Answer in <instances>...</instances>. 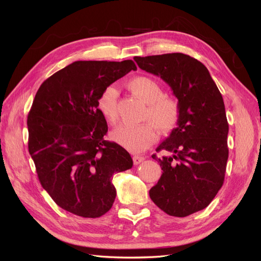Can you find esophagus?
<instances>
[{
	"instance_id": "obj_1",
	"label": "esophagus",
	"mask_w": 261,
	"mask_h": 261,
	"mask_svg": "<svg viewBox=\"0 0 261 261\" xmlns=\"http://www.w3.org/2000/svg\"><path fill=\"white\" fill-rule=\"evenodd\" d=\"M145 160V158L144 156H141V155H134L133 156V161H134V164H139V163H141Z\"/></svg>"
}]
</instances>
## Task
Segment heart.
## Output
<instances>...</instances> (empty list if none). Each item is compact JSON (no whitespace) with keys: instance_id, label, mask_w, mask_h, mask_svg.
<instances>
[{"instance_id":"1","label":"heart","mask_w":261,"mask_h":261,"mask_svg":"<svg viewBox=\"0 0 261 261\" xmlns=\"http://www.w3.org/2000/svg\"><path fill=\"white\" fill-rule=\"evenodd\" d=\"M129 89L148 105L144 116L145 121L152 122L158 130L169 132L175 127L179 118V106L175 99L164 94L163 87L152 78L138 76L128 83ZM118 90L110 85L100 93L98 99L99 111L108 122L117 118ZM152 123V124H153ZM151 123L137 126L120 125L114 128L111 139L130 152H141L154 143L156 134Z\"/></svg>"}]
</instances>
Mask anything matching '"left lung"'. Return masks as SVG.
<instances>
[{
  "label": "left lung",
  "instance_id": "obj_1",
  "mask_svg": "<svg viewBox=\"0 0 261 261\" xmlns=\"http://www.w3.org/2000/svg\"><path fill=\"white\" fill-rule=\"evenodd\" d=\"M134 60L143 70L162 78L178 100L177 126L156 148L169 155H152L163 172L149 195L168 215L187 217L209 206L223 185L228 124L222 94L207 67L189 55Z\"/></svg>",
  "mask_w": 261,
  "mask_h": 261
}]
</instances>
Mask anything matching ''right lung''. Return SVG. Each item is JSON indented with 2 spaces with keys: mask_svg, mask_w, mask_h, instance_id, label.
<instances>
[{
  "mask_svg": "<svg viewBox=\"0 0 261 261\" xmlns=\"http://www.w3.org/2000/svg\"><path fill=\"white\" fill-rule=\"evenodd\" d=\"M132 69V60L77 61L36 93L27 118L29 153L42 187L73 215L103 216L116 196L113 175L133 167L123 147L105 140L108 125L98 108L106 87Z\"/></svg>",
  "mask_w": 261,
  "mask_h": 261,
  "instance_id": "obj_1",
  "label": "right lung"
}]
</instances>
